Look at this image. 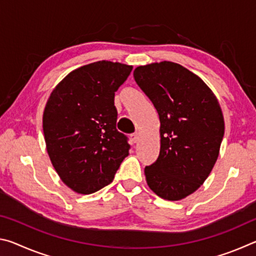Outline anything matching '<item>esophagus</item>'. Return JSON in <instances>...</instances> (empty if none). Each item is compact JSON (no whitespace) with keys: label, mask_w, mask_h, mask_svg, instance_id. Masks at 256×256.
Wrapping results in <instances>:
<instances>
[{"label":"esophagus","mask_w":256,"mask_h":256,"mask_svg":"<svg viewBox=\"0 0 256 256\" xmlns=\"http://www.w3.org/2000/svg\"><path fill=\"white\" fill-rule=\"evenodd\" d=\"M131 138H132V141L134 142V144H136V142H138V140H140V133L136 132V133L131 134Z\"/></svg>","instance_id":"34e87169"}]
</instances>
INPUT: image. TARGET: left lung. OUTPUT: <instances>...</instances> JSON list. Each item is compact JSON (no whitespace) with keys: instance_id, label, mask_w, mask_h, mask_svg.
I'll list each match as a JSON object with an SVG mask.
<instances>
[{"instance_id":"8db88e82","label":"left lung","mask_w":256,"mask_h":256,"mask_svg":"<svg viewBox=\"0 0 256 256\" xmlns=\"http://www.w3.org/2000/svg\"><path fill=\"white\" fill-rule=\"evenodd\" d=\"M133 76L160 120V152L144 168L146 183L164 200H182L204 183L218 159L222 108L203 80L177 63L138 66Z\"/></svg>"}]
</instances>
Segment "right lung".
Listing matches in <instances>:
<instances>
[{
    "instance_id": "1",
    "label": "right lung",
    "mask_w": 256,
    "mask_h": 256,
    "mask_svg": "<svg viewBox=\"0 0 256 256\" xmlns=\"http://www.w3.org/2000/svg\"><path fill=\"white\" fill-rule=\"evenodd\" d=\"M131 66L98 60L55 86L42 115L47 152L63 183L80 194L110 184L125 157L128 136L116 128L115 92Z\"/></svg>"
}]
</instances>
